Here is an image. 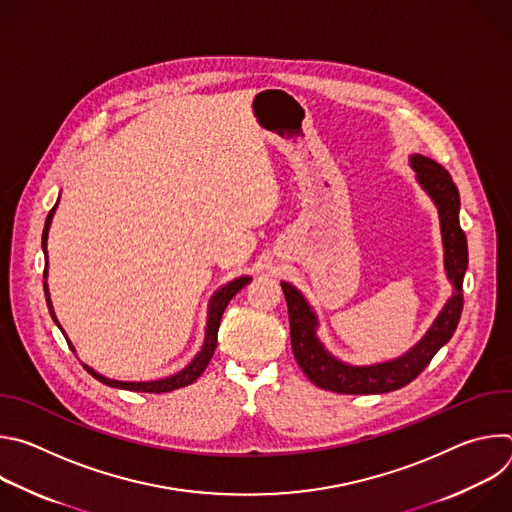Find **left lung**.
Instances as JSON below:
<instances>
[{
    "instance_id": "8db88e82",
    "label": "left lung",
    "mask_w": 512,
    "mask_h": 512,
    "mask_svg": "<svg viewBox=\"0 0 512 512\" xmlns=\"http://www.w3.org/2000/svg\"><path fill=\"white\" fill-rule=\"evenodd\" d=\"M409 164L415 170L419 186L429 194L437 206V214H440L444 267L448 279L454 285V294L442 312L437 314L425 336L409 352L387 362L356 367V364L338 360L326 350L316 334V312L310 308L298 287L281 281L289 312L291 348H294V356L304 375L320 389L342 395H375L397 391L409 385L427 367L435 352L454 336L458 328L464 308L462 283L468 267V243L460 227V194L450 172L437 162L421 154H413Z\"/></svg>"
}]
</instances>
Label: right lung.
I'll list each match as a JSON object with an SVG mask.
<instances>
[{"mask_svg": "<svg viewBox=\"0 0 512 512\" xmlns=\"http://www.w3.org/2000/svg\"><path fill=\"white\" fill-rule=\"evenodd\" d=\"M58 202L52 206V210L48 212L46 216V225H44V233H42V249H44V255H46V239H48V231H50V223H52V216H54V210H56ZM48 275V255H46V269H44V279ZM251 281L249 275H243V277H237L233 279L231 283L223 285L221 289L216 291V294L210 298V304H208V320H206V334H204V344L200 348V352L192 358V362L188 364L186 369H182L180 373L172 375V377H166V379H158V381H139V383H131V381H115V379H107L103 375H99L97 371H93L91 367L85 369L89 375H93L97 381H101L103 385L107 387H115V389H127V391H139V393H168V391H176L180 387H188L192 385L202 373L204 369L208 367V362L214 354V348H216V338H218V326H221V318H223V312L225 308L229 306V302L237 296V291H241L247 283ZM44 294H46V304H48V310H50V316L52 320L56 322V326L60 328L56 316H54V310H52V302H50V291H48V283L44 281ZM62 330V328H60ZM64 334V330H62ZM66 338V334H64ZM68 346L72 348V352H75V346L70 344V340L66 338Z\"/></svg>", "mask_w": 512, "mask_h": 512, "instance_id": "add662e5", "label": "right lung"}]
</instances>
